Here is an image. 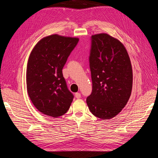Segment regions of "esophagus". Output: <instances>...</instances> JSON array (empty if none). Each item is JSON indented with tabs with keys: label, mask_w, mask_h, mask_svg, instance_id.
I'll return each instance as SVG.
<instances>
[{
	"label": "esophagus",
	"mask_w": 158,
	"mask_h": 158,
	"mask_svg": "<svg viewBox=\"0 0 158 158\" xmlns=\"http://www.w3.org/2000/svg\"><path fill=\"white\" fill-rule=\"evenodd\" d=\"M75 97L77 99H79V98H81V94L80 93H76L75 94Z\"/></svg>",
	"instance_id": "34e87169"
}]
</instances>
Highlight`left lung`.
Here are the masks:
<instances>
[{
  "label": "left lung",
  "instance_id": "8db88e82",
  "mask_svg": "<svg viewBox=\"0 0 158 158\" xmlns=\"http://www.w3.org/2000/svg\"><path fill=\"white\" fill-rule=\"evenodd\" d=\"M89 66L92 92L86 99L94 115L106 120L125 107L132 88V69L125 47L107 33L92 36Z\"/></svg>",
  "mask_w": 158,
  "mask_h": 158
}]
</instances>
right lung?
<instances>
[{"mask_svg": "<svg viewBox=\"0 0 158 158\" xmlns=\"http://www.w3.org/2000/svg\"><path fill=\"white\" fill-rule=\"evenodd\" d=\"M78 41V37L58 34L46 36L37 43L28 58L27 94L33 106L47 116L63 115L73 102L62 70Z\"/></svg>", "mask_w": 158, "mask_h": 158, "instance_id": "right-lung-1", "label": "right lung"}]
</instances>
